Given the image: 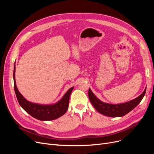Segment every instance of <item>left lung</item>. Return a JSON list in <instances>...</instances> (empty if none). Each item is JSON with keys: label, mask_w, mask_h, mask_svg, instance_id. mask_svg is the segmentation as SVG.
I'll use <instances>...</instances> for the list:
<instances>
[{"label": "left lung", "mask_w": 154, "mask_h": 154, "mask_svg": "<svg viewBox=\"0 0 154 154\" xmlns=\"http://www.w3.org/2000/svg\"><path fill=\"white\" fill-rule=\"evenodd\" d=\"M146 87L142 94L136 99L130 100L128 102L119 104H110L100 100L92 92L91 88L88 89V95L91 103L96 110L101 114L109 117H122L130 111L132 110L139 103H140L146 93Z\"/></svg>", "instance_id": "left-lung-1"}]
</instances>
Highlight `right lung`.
I'll return each mask as SVG.
<instances>
[{"instance_id":"add662e5","label":"right lung","mask_w":154,"mask_h":154,"mask_svg":"<svg viewBox=\"0 0 154 154\" xmlns=\"http://www.w3.org/2000/svg\"><path fill=\"white\" fill-rule=\"evenodd\" d=\"M14 89L18 103L26 112L32 117L41 121H51L57 119L66 114L68 109L69 97L73 89V87L70 88L63 95L62 98L57 103L50 105H42L32 103L27 101L18 91L15 81V65L13 71Z\"/></svg>"}]
</instances>
